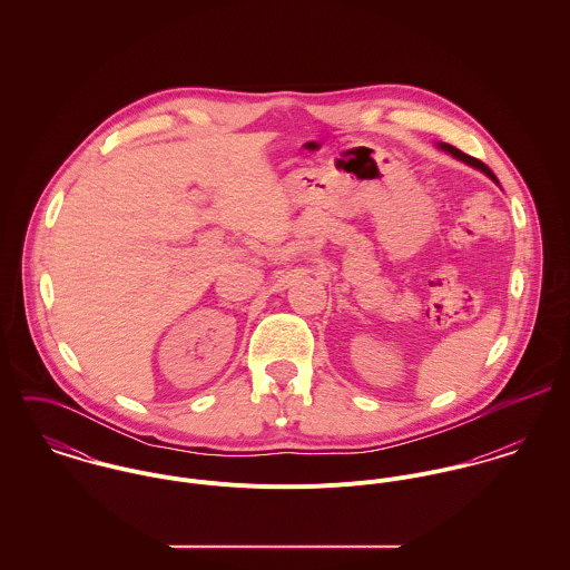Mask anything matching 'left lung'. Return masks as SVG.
<instances>
[{
  "label": "left lung",
  "instance_id": "left-lung-1",
  "mask_svg": "<svg viewBox=\"0 0 570 570\" xmlns=\"http://www.w3.org/2000/svg\"><path fill=\"white\" fill-rule=\"evenodd\" d=\"M441 151H445V154H450L452 158H456V160H461V163L470 164V166H474V168H479L481 173H485L489 179H493L495 184H498V179H495V175L489 170V166L481 163V160H476V158H472V156H468V154H463V151H459L456 147H452V145H445V142H439L436 145Z\"/></svg>",
  "mask_w": 570,
  "mask_h": 570
}]
</instances>
